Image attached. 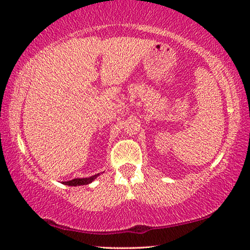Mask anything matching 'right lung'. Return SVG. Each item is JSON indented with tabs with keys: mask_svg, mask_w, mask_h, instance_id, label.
I'll return each instance as SVG.
<instances>
[{
	"mask_svg": "<svg viewBox=\"0 0 250 250\" xmlns=\"http://www.w3.org/2000/svg\"><path fill=\"white\" fill-rule=\"evenodd\" d=\"M97 176H99V174H96L94 176H90V177H86V179H74L71 181H67L64 182L65 185H69V186H79V185H87L91 183L92 181H94Z\"/></svg>",
	"mask_w": 250,
	"mask_h": 250,
	"instance_id": "right-lung-1",
	"label": "right lung"
}]
</instances>
